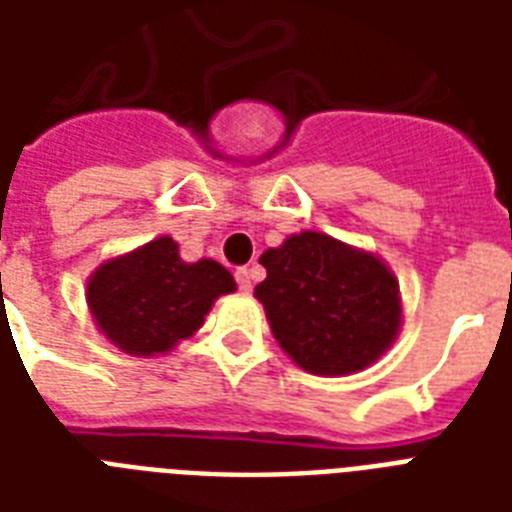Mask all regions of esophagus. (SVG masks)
<instances>
[{
    "instance_id": "34e87169",
    "label": "esophagus",
    "mask_w": 512,
    "mask_h": 512,
    "mask_svg": "<svg viewBox=\"0 0 512 512\" xmlns=\"http://www.w3.org/2000/svg\"><path fill=\"white\" fill-rule=\"evenodd\" d=\"M233 276H236V284H239L241 292H249V289H252V271H249V268H236Z\"/></svg>"
}]
</instances>
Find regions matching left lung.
<instances>
[{"label":"left lung","instance_id":"left-lung-1","mask_svg":"<svg viewBox=\"0 0 512 512\" xmlns=\"http://www.w3.org/2000/svg\"><path fill=\"white\" fill-rule=\"evenodd\" d=\"M255 297L273 337L313 374H350L380 358L401 324L393 273L377 257L305 231L268 249Z\"/></svg>","mask_w":512,"mask_h":512}]
</instances>
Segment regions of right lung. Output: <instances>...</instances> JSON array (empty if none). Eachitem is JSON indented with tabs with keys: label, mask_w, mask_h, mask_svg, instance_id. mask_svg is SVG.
<instances>
[{
	"label": "right lung",
	"mask_w": 512,
	"mask_h": 512,
	"mask_svg": "<svg viewBox=\"0 0 512 512\" xmlns=\"http://www.w3.org/2000/svg\"><path fill=\"white\" fill-rule=\"evenodd\" d=\"M236 281L215 260L183 263L170 236L100 265L87 284V303L116 348L135 356L170 350L204 324L215 297Z\"/></svg>",
	"instance_id": "add662e5"
}]
</instances>
